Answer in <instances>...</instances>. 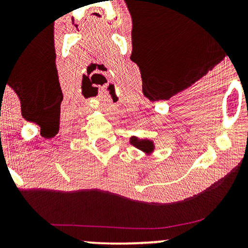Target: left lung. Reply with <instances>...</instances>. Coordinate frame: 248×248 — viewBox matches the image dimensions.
<instances>
[{"instance_id": "1", "label": "left lung", "mask_w": 248, "mask_h": 248, "mask_svg": "<svg viewBox=\"0 0 248 248\" xmlns=\"http://www.w3.org/2000/svg\"><path fill=\"white\" fill-rule=\"evenodd\" d=\"M132 143L135 144L136 147L140 148L141 150H143V152H152L153 150V143L150 141H147V140H143V141H138V139L133 138L132 139Z\"/></svg>"}]
</instances>
